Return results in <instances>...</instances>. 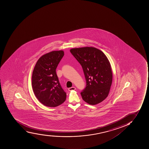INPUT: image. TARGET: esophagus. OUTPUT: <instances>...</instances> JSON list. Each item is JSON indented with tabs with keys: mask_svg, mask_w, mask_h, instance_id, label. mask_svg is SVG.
<instances>
[{
	"mask_svg": "<svg viewBox=\"0 0 149 149\" xmlns=\"http://www.w3.org/2000/svg\"><path fill=\"white\" fill-rule=\"evenodd\" d=\"M76 89V88L74 87H70V88H69L68 90L69 91H71V90H74Z\"/></svg>",
	"mask_w": 149,
	"mask_h": 149,
	"instance_id": "1",
	"label": "esophagus"
}]
</instances>
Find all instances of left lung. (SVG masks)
Segmentation results:
<instances>
[{
    "label": "left lung",
    "instance_id": "8db88e82",
    "mask_svg": "<svg viewBox=\"0 0 149 149\" xmlns=\"http://www.w3.org/2000/svg\"><path fill=\"white\" fill-rule=\"evenodd\" d=\"M70 52L83 69L86 85L81 95L85 102L95 105L109 95L112 82L111 67L102 51L92 47L71 49Z\"/></svg>",
    "mask_w": 149,
    "mask_h": 149
}]
</instances>
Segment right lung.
Listing matches in <instances>:
<instances>
[{
  "instance_id": "add662e5",
  "label": "right lung",
  "mask_w": 149,
  "mask_h": 149,
  "mask_svg": "<svg viewBox=\"0 0 149 149\" xmlns=\"http://www.w3.org/2000/svg\"><path fill=\"white\" fill-rule=\"evenodd\" d=\"M63 55L62 50L47 53L39 58L34 68L32 89L36 97L44 106L56 107L66 100V93L61 86L56 72Z\"/></svg>"
}]
</instances>
